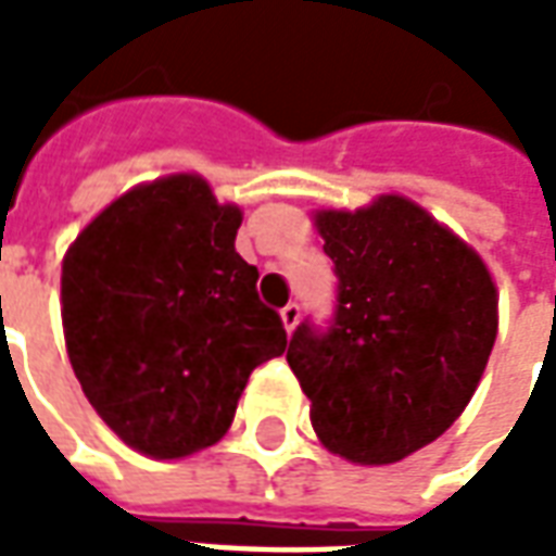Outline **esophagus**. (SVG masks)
Returning a JSON list of instances; mask_svg holds the SVG:
<instances>
[{"label":"esophagus","mask_w":556,"mask_h":556,"mask_svg":"<svg viewBox=\"0 0 556 556\" xmlns=\"http://www.w3.org/2000/svg\"><path fill=\"white\" fill-rule=\"evenodd\" d=\"M279 318H282V327H286V330L291 333V330L298 327V321H301V306H298V303H289V306H282Z\"/></svg>","instance_id":"34e87169"}]
</instances>
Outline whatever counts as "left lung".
Instances as JSON below:
<instances>
[{
    "label": "left lung",
    "instance_id": "left-lung-1",
    "mask_svg": "<svg viewBox=\"0 0 556 556\" xmlns=\"http://www.w3.org/2000/svg\"><path fill=\"white\" fill-rule=\"evenodd\" d=\"M337 274V313L303 321L291 372L330 453L393 465L441 438L477 390L497 337L485 262L405 195L361 211H318Z\"/></svg>",
    "mask_w": 556,
    "mask_h": 556
}]
</instances>
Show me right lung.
Masks as SVG:
<instances>
[{
    "mask_svg": "<svg viewBox=\"0 0 556 556\" xmlns=\"http://www.w3.org/2000/svg\"><path fill=\"white\" fill-rule=\"evenodd\" d=\"M241 207L199 175L139 184L103 207L62 262L74 375L110 429L151 458L229 431L247 378L289 339L235 253Z\"/></svg>",
    "mask_w": 556,
    "mask_h": 556,
    "instance_id": "1",
    "label": "right lung"
}]
</instances>
